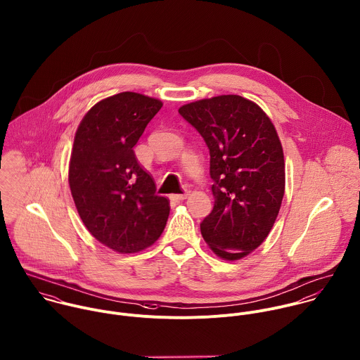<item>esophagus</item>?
Wrapping results in <instances>:
<instances>
[{
	"label": "esophagus",
	"mask_w": 360,
	"mask_h": 360,
	"mask_svg": "<svg viewBox=\"0 0 360 360\" xmlns=\"http://www.w3.org/2000/svg\"><path fill=\"white\" fill-rule=\"evenodd\" d=\"M186 198H188V191H185L184 193L171 195V199H172V200H176V202H179V200H184V199H186Z\"/></svg>",
	"instance_id": "34e87169"
}]
</instances>
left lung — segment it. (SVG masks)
Returning a JSON list of instances; mask_svg holds the SVG:
<instances>
[{"label":"left lung","mask_w":360,"mask_h":360,"mask_svg":"<svg viewBox=\"0 0 360 360\" xmlns=\"http://www.w3.org/2000/svg\"><path fill=\"white\" fill-rule=\"evenodd\" d=\"M210 153L214 206L200 223L212 251L237 261L268 237L285 195V158L266 113L240 95H220L179 108Z\"/></svg>","instance_id":"left-lung-1"}]
</instances>
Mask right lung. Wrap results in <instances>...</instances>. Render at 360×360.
I'll use <instances>...</instances> for the list:
<instances>
[{
  "label": "right lung",
  "mask_w": 360,
  "mask_h": 360,
  "mask_svg": "<svg viewBox=\"0 0 360 360\" xmlns=\"http://www.w3.org/2000/svg\"><path fill=\"white\" fill-rule=\"evenodd\" d=\"M162 102L120 92L95 103L81 120L70 158L68 184L88 231L120 254L153 245L162 234L169 202L137 162L133 147Z\"/></svg>",
  "instance_id": "1"
}]
</instances>
